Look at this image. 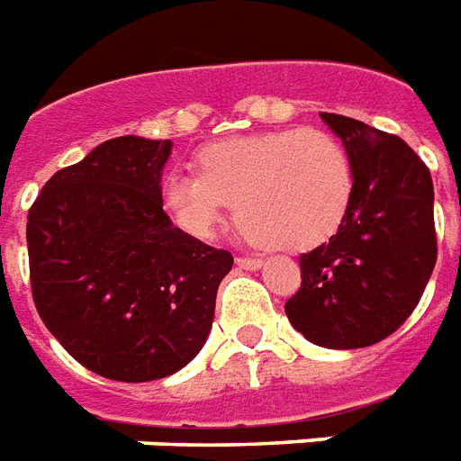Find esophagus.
Instances as JSON below:
<instances>
[{
	"instance_id": "1",
	"label": "esophagus",
	"mask_w": 461,
	"mask_h": 461,
	"mask_svg": "<svg viewBox=\"0 0 461 461\" xmlns=\"http://www.w3.org/2000/svg\"><path fill=\"white\" fill-rule=\"evenodd\" d=\"M235 265L240 269H259L262 267V259L259 258H235Z\"/></svg>"
}]
</instances>
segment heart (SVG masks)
I'll use <instances>...</instances> for the list:
<instances>
[{
  "instance_id": "heart-1",
  "label": "heart",
  "mask_w": 461,
  "mask_h": 461,
  "mask_svg": "<svg viewBox=\"0 0 461 461\" xmlns=\"http://www.w3.org/2000/svg\"><path fill=\"white\" fill-rule=\"evenodd\" d=\"M196 175L162 179L160 203L172 223L206 240L230 203L255 243L299 252L325 243L352 202L348 150L321 128H275L203 145Z\"/></svg>"
}]
</instances>
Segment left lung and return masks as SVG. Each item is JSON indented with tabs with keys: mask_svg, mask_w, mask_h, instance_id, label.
<instances>
[{
	"mask_svg": "<svg viewBox=\"0 0 461 461\" xmlns=\"http://www.w3.org/2000/svg\"><path fill=\"white\" fill-rule=\"evenodd\" d=\"M352 162V202L338 233L301 255L286 318L328 349L369 348L406 321L438 259L432 177L399 136L321 113Z\"/></svg>",
	"mask_w": 461,
	"mask_h": 461,
	"instance_id": "8db88e82",
	"label": "left lung"
}]
</instances>
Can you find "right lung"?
<instances>
[{"mask_svg":"<svg viewBox=\"0 0 461 461\" xmlns=\"http://www.w3.org/2000/svg\"><path fill=\"white\" fill-rule=\"evenodd\" d=\"M172 140L112 138L55 172L29 211L38 316L79 365L113 382H155L211 333L233 255L172 226L160 203Z\"/></svg>","mask_w":461,"mask_h":461,"instance_id":"add662e5","label":"right lung"}]
</instances>
